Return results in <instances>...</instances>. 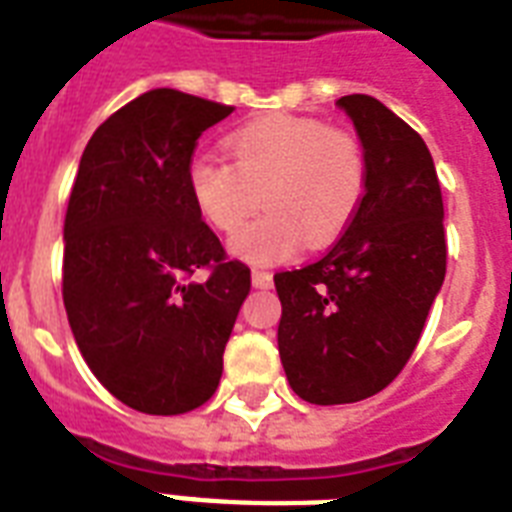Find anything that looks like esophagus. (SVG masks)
Listing matches in <instances>:
<instances>
[{
	"instance_id": "34e87169",
	"label": "esophagus",
	"mask_w": 512,
	"mask_h": 512,
	"mask_svg": "<svg viewBox=\"0 0 512 512\" xmlns=\"http://www.w3.org/2000/svg\"><path fill=\"white\" fill-rule=\"evenodd\" d=\"M252 284L257 289H268L273 284V276L268 271H252Z\"/></svg>"
}]
</instances>
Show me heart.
Segmentation results:
<instances>
[{
  "mask_svg": "<svg viewBox=\"0 0 512 512\" xmlns=\"http://www.w3.org/2000/svg\"><path fill=\"white\" fill-rule=\"evenodd\" d=\"M231 164L199 156L185 183L199 215L231 233L265 204V212L231 239V252L255 265L292 260L329 247L364 204L366 154L356 135L329 130L308 116H268L225 138Z\"/></svg>",
  "mask_w": 512,
  "mask_h": 512,
  "instance_id": "obj_1",
  "label": "heart"
}]
</instances>
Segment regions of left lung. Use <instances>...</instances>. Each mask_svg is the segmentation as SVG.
Returning a JSON list of instances; mask_svg holds the SVG:
<instances>
[{"mask_svg": "<svg viewBox=\"0 0 512 512\" xmlns=\"http://www.w3.org/2000/svg\"><path fill=\"white\" fill-rule=\"evenodd\" d=\"M366 154L364 204L337 244L276 273L279 356L308 404H353L396 380L446 276L444 201L425 140L369 95H345Z\"/></svg>", "mask_w": 512, "mask_h": 512, "instance_id": "obj_1", "label": "left lung"}]
</instances>
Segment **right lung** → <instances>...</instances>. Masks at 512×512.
<instances>
[{"label":"right lung","mask_w":512,"mask_h":512,"mask_svg":"<svg viewBox=\"0 0 512 512\" xmlns=\"http://www.w3.org/2000/svg\"><path fill=\"white\" fill-rule=\"evenodd\" d=\"M231 106L159 87L100 124L63 225V305L92 374L122 404L183 414L212 398L249 268L193 204L185 170ZM207 267L204 282L191 280Z\"/></svg>","instance_id":"right-lung-1"}]
</instances>
